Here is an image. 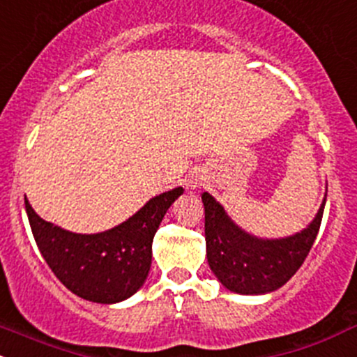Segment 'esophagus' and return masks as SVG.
Here are the masks:
<instances>
[{"mask_svg":"<svg viewBox=\"0 0 357 357\" xmlns=\"http://www.w3.org/2000/svg\"><path fill=\"white\" fill-rule=\"evenodd\" d=\"M189 187H190V189H194V187H197V183L196 182H190Z\"/></svg>","mask_w":357,"mask_h":357,"instance_id":"1","label":"esophagus"}]
</instances>
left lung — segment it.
<instances>
[{"label":"left lung","mask_w":357,"mask_h":357,"mask_svg":"<svg viewBox=\"0 0 357 357\" xmlns=\"http://www.w3.org/2000/svg\"><path fill=\"white\" fill-rule=\"evenodd\" d=\"M204 235L208 264L225 289L258 296L280 289L294 277L321 225L326 196L314 220L301 232L284 238H259L235 225L223 206L203 192Z\"/></svg>","instance_id":"8db88e82"}]
</instances>
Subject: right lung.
I'll return each mask as SVG.
<instances>
[{"instance_id":"1","label":"right lung","mask_w":357,"mask_h":357,"mask_svg":"<svg viewBox=\"0 0 357 357\" xmlns=\"http://www.w3.org/2000/svg\"><path fill=\"white\" fill-rule=\"evenodd\" d=\"M177 187L153 197L127 222L99 234H73L43 220L25 199L29 223L44 261L70 292L99 304L134 296L151 268L153 238Z\"/></svg>"}]
</instances>
